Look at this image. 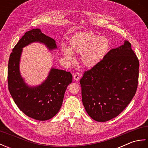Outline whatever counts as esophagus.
I'll return each instance as SVG.
<instances>
[{
  "label": "esophagus",
  "instance_id": "34e87169",
  "mask_svg": "<svg viewBox=\"0 0 148 148\" xmlns=\"http://www.w3.org/2000/svg\"><path fill=\"white\" fill-rule=\"evenodd\" d=\"M79 78H80L79 74L78 73V72H76V73L74 74V79L76 81H79Z\"/></svg>",
  "mask_w": 148,
  "mask_h": 148
}]
</instances>
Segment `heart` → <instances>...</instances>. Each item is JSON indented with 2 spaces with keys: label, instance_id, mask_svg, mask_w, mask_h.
Segmentation results:
<instances>
[{
  "label": "heart",
  "instance_id": "1",
  "mask_svg": "<svg viewBox=\"0 0 148 148\" xmlns=\"http://www.w3.org/2000/svg\"><path fill=\"white\" fill-rule=\"evenodd\" d=\"M69 47L62 46V51L67 60H74L72 52L81 55V62L85 67L92 68L105 57L109 48V42L104 37H99L92 32L76 34L69 42Z\"/></svg>",
  "mask_w": 148,
  "mask_h": 148
}]
</instances>
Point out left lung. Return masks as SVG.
Listing matches in <instances>:
<instances>
[{"mask_svg": "<svg viewBox=\"0 0 148 148\" xmlns=\"http://www.w3.org/2000/svg\"><path fill=\"white\" fill-rule=\"evenodd\" d=\"M139 62L125 40L112 49L98 65L84 72L80 79L83 106L94 120L105 122L118 116L137 91Z\"/></svg>", "mask_w": 148, "mask_h": 148, "instance_id": "left-lung-1", "label": "left lung"}]
</instances>
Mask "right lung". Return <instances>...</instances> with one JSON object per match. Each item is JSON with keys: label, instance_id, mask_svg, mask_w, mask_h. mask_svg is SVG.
<instances>
[{"label": "right lung", "instance_id": "add662e5", "mask_svg": "<svg viewBox=\"0 0 148 148\" xmlns=\"http://www.w3.org/2000/svg\"><path fill=\"white\" fill-rule=\"evenodd\" d=\"M33 42L45 45L49 51L57 49L55 40L39 29L28 31L20 39L9 56L8 89L18 108L36 120L45 121L55 116L62 105L67 86L72 76L66 71L51 68L46 80L39 85H28L21 76L20 62L23 48Z\"/></svg>", "mask_w": 148, "mask_h": 148}]
</instances>
